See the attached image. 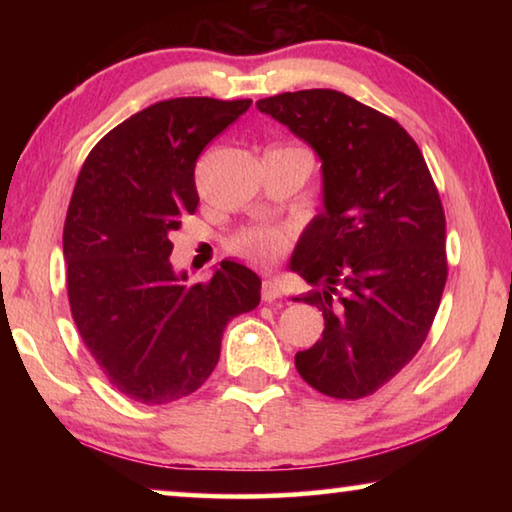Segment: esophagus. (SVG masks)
<instances>
[{
    "instance_id": "1",
    "label": "esophagus",
    "mask_w": 512,
    "mask_h": 512,
    "mask_svg": "<svg viewBox=\"0 0 512 512\" xmlns=\"http://www.w3.org/2000/svg\"><path fill=\"white\" fill-rule=\"evenodd\" d=\"M280 296H282L280 282H277V280H264L262 282V300L264 302H275Z\"/></svg>"
}]
</instances>
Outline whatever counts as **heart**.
Listing matches in <instances>:
<instances>
[{
    "mask_svg": "<svg viewBox=\"0 0 512 512\" xmlns=\"http://www.w3.org/2000/svg\"><path fill=\"white\" fill-rule=\"evenodd\" d=\"M287 246V235L275 228H253L237 239L235 250L250 262H273Z\"/></svg>",
    "mask_w": 512,
    "mask_h": 512,
    "instance_id": "heart-1",
    "label": "heart"
}]
</instances>
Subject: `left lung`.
Returning a JSON list of instances; mask_svg holds the SVG:
<instances>
[{"label": "left lung", "instance_id": "left-lung-1", "mask_svg": "<svg viewBox=\"0 0 512 512\" xmlns=\"http://www.w3.org/2000/svg\"><path fill=\"white\" fill-rule=\"evenodd\" d=\"M257 110L314 149L323 178V210L302 230L289 268L316 287L293 300L323 311L325 329L296 354V368L323 395L359 400L415 357L443 298L438 189L411 135L348 94L284 92L259 99Z\"/></svg>", "mask_w": 512, "mask_h": 512}]
</instances>
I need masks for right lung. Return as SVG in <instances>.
<instances>
[{"instance_id":"right-lung-1","label":"right lung","mask_w":512,"mask_h":512,"mask_svg":"<svg viewBox=\"0 0 512 512\" xmlns=\"http://www.w3.org/2000/svg\"><path fill=\"white\" fill-rule=\"evenodd\" d=\"M250 108V99L180 97L121 121L90 151L69 201L63 255L83 343L119 393L169 404L205 384L223 329L259 305V280L223 259L187 284L169 262V232L194 214L201 151Z\"/></svg>"}]
</instances>
